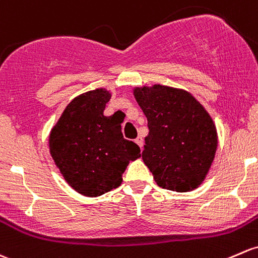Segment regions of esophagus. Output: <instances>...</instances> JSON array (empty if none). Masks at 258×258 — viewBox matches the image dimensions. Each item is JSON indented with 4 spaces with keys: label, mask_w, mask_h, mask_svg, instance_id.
<instances>
[{
    "label": "esophagus",
    "mask_w": 258,
    "mask_h": 258,
    "mask_svg": "<svg viewBox=\"0 0 258 258\" xmlns=\"http://www.w3.org/2000/svg\"><path fill=\"white\" fill-rule=\"evenodd\" d=\"M135 142H136L137 145L141 147V150H142V148H143V143H145V141H143V138H142V137H137L136 140H135Z\"/></svg>",
    "instance_id": "obj_1"
}]
</instances>
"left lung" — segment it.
<instances>
[{
  "mask_svg": "<svg viewBox=\"0 0 258 258\" xmlns=\"http://www.w3.org/2000/svg\"><path fill=\"white\" fill-rule=\"evenodd\" d=\"M148 121L142 159L161 188L185 193L198 188L215 157V124L190 94L163 85L135 89Z\"/></svg>",
  "mask_w": 258,
  "mask_h": 258,
  "instance_id": "obj_1",
  "label": "left lung"
}]
</instances>
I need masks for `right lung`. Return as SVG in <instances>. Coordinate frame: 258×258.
Returning <instances> with one entry per match:
<instances>
[{"label":"right lung","instance_id":"right-lung-1","mask_svg":"<svg viewBox=\"0 0 258 258\" xmlns=\"http://www.w3.org/2000/svg\"><path fill=\"white\" fill-rule=\"evenodd\" d=\"M111 94L105 89L75 97L49 136L50 154L65 180L78 193L100 197L120 186L140 147L124 140L121 122L104 116Z\"/></svg>","mask_w":258,"mask_h":258}]
</instances>
